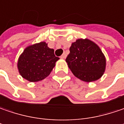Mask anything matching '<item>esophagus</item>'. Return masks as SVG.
<instances>
[{
    "label": "esophagus",
    "mask_w": 124,
    "mask_h": 124,
    "mask_svg": "<svg viewBox=\"0 0 124 124\" xmlns=\"http://www.w3.org/2000/svg\"><path fill=\"white\" fill-rule=\"evenodd\" d=\"M66 57H67V54H66V53H63V54L61 55V57H60L61 59H65Z\"/></svg>",
    "instance_id": "1"
}]
</instances>
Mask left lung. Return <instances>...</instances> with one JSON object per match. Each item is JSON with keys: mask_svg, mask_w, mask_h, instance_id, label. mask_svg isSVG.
Segmentation results:
<instances>
[{"mask_svg": "<svg viewBox=\"0 0 124 124\" xmlns=\"http://www.w3.org/2000/svg\"><path fill=\"white\" fill-rule=\"evenodd\" d=\"M66 58L75 77L85 82L98 80L106 69V58L98 46L88 39H78L71 43Z\"/></svg>", "mask_w": 124, "mask_h": 124, "instance_id": "obj_1", "label": "left lung"}]
</instances>
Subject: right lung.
<instances>
[{
  "label": "right lung",
  "mask_w": 124,
  "mask_h": 124,
  "mask_svg": "<svg viewBox=\"0 0 124 124\" xmlns=\"http://www.w3.org/2000/svg\"><path fill=\"white\" fill-rule=\"evenodd\" d=\"M60 58L44 41L30 45L19 57V74L30 82H37L49 76Z\"/></svg>",
  "instance_id": "add662e5"
}]
</instances>
